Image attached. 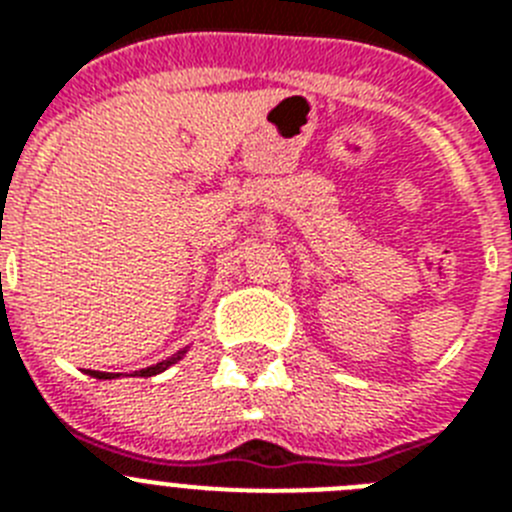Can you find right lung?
Returning <instances> with one entry per match:
<instances>
[{
	"mask_svg": "<svg viewBox=\"0 0 512 512\" xmlns=\"http://www.w3.org/2000/svg\"><path fill=\"white\" fill-rule=\"evenodd\" d=\"M187 348H184V351H176V354L169 356V359H166V361H158V364L146 366V369H140V372H133V374H130V377H153V374H161V372H164V369H169L171 364H176V361H182V356L187 354ZM84 372H87L89 377H94V379H117V377H122V374L94 372V369H84Z\"/></svg>",
	"mask_w": 512,
	"mask_h": 512,
	"instance_id": "1",
	"label": "right lung"
}]
</instances>
